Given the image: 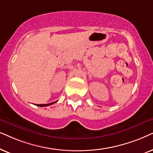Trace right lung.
Masks as SVG:
<instances>
[{
  "instance_id": "1",
  "label": "right lung",
  "mask_w": 153,
  "mask_h": 153,
  "mask_svg": "<svg viewBox=\"0 0 153 153\" xmlns=\"http://www.w3.org/2000/svg\"><path fill=\"white\" fill-rule=\"evenodd\" d=\"M56 101H54V102H52V103H48V104H37L36 105H38V106H40V107H43V106H48V105H52L53 103H56Z\"/></svg>"
}]
</instances>
